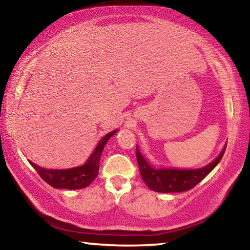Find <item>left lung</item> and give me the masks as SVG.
Wrapping results in <instances>:
<instances>
[{
    "mask_svg": "<svg viewBox=\"0 0 250 250\" xmlns=\"http://www.w3.org/2000/svg\"><path fill=\"white\" fill-rule=\"evenodd\" d=\"M227 146V143H226ZM226 146L222 153L213 162L197 170H172V168H160L156 170L147 164L137 147V161L141 177L147 188L152 191L160 193H180L185 192L196 186L209 172L217 166L225 153Z\"/></svg>",
    "mask_w": 250,
    "mask_h": 250,
    "instance_id": "1",
    "label": "left lung"
}]
</instances>
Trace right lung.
I'll use <instances>...</instances> for the list:
<instances>
[{
	"label": "right lung",
	"mask_w": 250,
	"mask_h": 250,
	"mask_svg": "<svg viewBox=\"0 0 250 250\" xmlns=\"http://www.w3.org/2000/svg\"><path fill=\"white\" fill-rule=\"evenodd\" d=\"M117 132V130L105 134L96 146L94 153L91 154L86 164L82 167L68 168V170H47L29 161L31 166L35 168L39 175L46 183L52 185L55 188L79 189L87 188L94 181L99 172V160L105 143Z\"/></svg>",
	"instance_id": "right-lung-1"
}]
</instances>
